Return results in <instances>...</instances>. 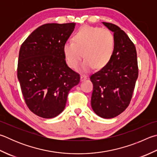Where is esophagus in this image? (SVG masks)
I'll use <instances>...</instances> for the list:
<instances>
[{"mask_svg": "<svg viewBox=\"0 0 157 157\" xmlns=\"http://www.w3.org/2000/svg\"><path fill=\"white\" fill-rule=\"evenodd\" d=\"M86 75H82L81 76H80V80L82 82V81H84L85 79H86Z\"/></svg>", "mask_w": 157, "mask_h": 157, "instance_id": "34e87169", "label": "esophagus"}]
</instances>
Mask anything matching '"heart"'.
Listing matches in <instances>:
<instances>
[{
    "label": "heart",
    "instance_id": "1",
    "mask_svg": "<svg viewBox=\"0 0 157 157\" xmlns=\"http://www.w3.org/2000/svg\"><path fill=\"white\" fill-rule=\"evenodd\" d=\"M73 40V42H67L63 47L67 64L71 69L78 67L83 55L85 59L81 69L84 72H90L95 67L102 69L112 58L115 38L110 30L84 25L78 30Z\"/></svg>",
    "mask_w": 157,
    "mask_h": 157
}]
</instances>
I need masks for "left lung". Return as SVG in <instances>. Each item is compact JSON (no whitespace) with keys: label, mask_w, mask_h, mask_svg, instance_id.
<instances>
[{"label":"left lung","mask_w":157,"mask_h":157,"mask_svg":"<svg viewBox=\"0 0 157 157\" xmlns=\"http://www.w3.org/2000/svg\"><path fill=\"white\" fill-rule=\"evenodd\" d=\"M103 24L114 32L115 49L106 67L91 74V106L102 118L115 117L129 106L139 69L135 44L127 34L110 22Z\"/></svg>","instance_id":"8db88e82"}]
</instances>
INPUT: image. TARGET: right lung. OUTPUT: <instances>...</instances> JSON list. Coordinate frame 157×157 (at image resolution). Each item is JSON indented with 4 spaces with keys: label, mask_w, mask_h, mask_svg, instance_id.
Masks as SVG:
<instances>
[{
    "label": "right lung",
    "mask_w": 157,
    "mask_h": 157,
    "mask_svg": "<svg viewBox=\"0 0 157 157\" xmlns=\"http://www.w3.org/2000/svg\"><path fill=\"white\" fill-rule=\"evenodd\" d=\"M75 25H42L20 49L17 76L22 95L29 109L40 117L60 114L70 90L80 81L79 74L67 66L63 51Z\"/></svg>",
    "instance_id": "right-lung-1"
}]
</instances>
